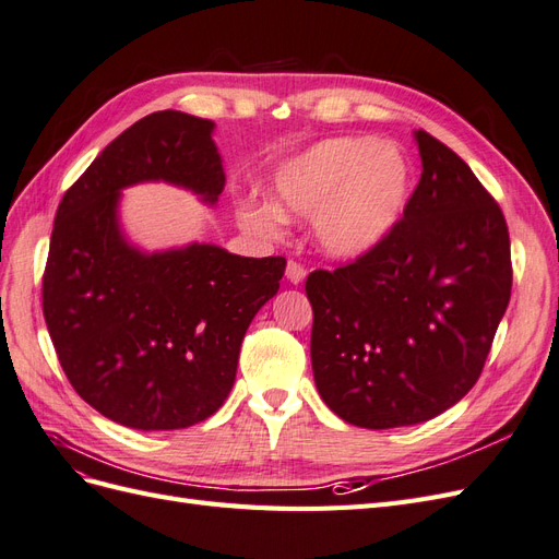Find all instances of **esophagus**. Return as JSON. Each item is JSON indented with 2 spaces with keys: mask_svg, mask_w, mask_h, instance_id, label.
Segmentation results:
<instances>
[{
  "mask_svg": "<svg viewBox=\"0 0 559 559\" xmlns=\"http://www.w3.org/2000/svg\"><path fill=\"white\" fill-rule=\"evenodd\" d=\"M306 267H302L300 263H296V261H289L286 263V280H289L292 284H300L302 280H306Z\"/></svg>",
  "mask_w": 559,
  "mask_h": 559,
  "instance_id": "34e87169",
  "label": "esophagus"
}]
</instances>
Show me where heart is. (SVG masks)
<instances>
[{"label":"heart","mask_w":559,"mask_h":559,"mask_svg":"<svg viewBox=\"0 0 559 559\" xmlns=\"http://www.w3.org/2000/svg\"><path fill=\"white\" fill-rule=\"evenodd\" d=\"M413 181V163L399 146L333 138L286 160L270 191L282 218H314V240L326 257L357 261L401 224ZM240 222L263 235L277 233V216L263 202H245Z\"/></svg>","instance_id":"heart-1"}]
</instances>
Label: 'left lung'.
Returning a JSON list of instances; mask_svg holds the SVG:
<instances>
[{
	"label": "left lung",
	"instance_id": "left-lung-1",
	"mask_svg": "<svg viewBox=\"0 0 559 559\" xmlns=\"http://www.w3.org/2000/svg\"><path fill=\"white\" fill-rule=\"evenodd\" d=\"M401 224L359 261L314 270L310 357L319 396L349 425L411 427L480 378L511 300L506 218L471 167L425 130Z\"/></svg>",
	"mask_w": 559,
	"mask_h": 559
}]
</instances>
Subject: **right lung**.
Instances as JSON below:
<instances>
[{"label": "right lung", "mask_w": 559, "mask_h": 559, "mask_svg": "<svg viewBox=\"0 0 559 559\" xmlns=\"http://www.w3.org/2000/svg\"><path fill=\"white\" fill-rule=\"evenodd\" d=\"M214 123L165 109L123 130L64 193L44 273V319L76 394L140 431L186 429L228 399L242 337L280 289L282 257L210 242L146 251L123 191L170 183L214 207L226 186Z\"/></svg>", "instance_id": "right-lung-1"}]
</instances>
